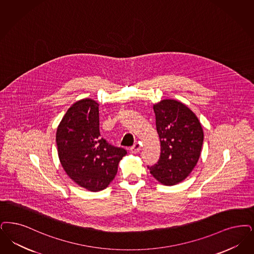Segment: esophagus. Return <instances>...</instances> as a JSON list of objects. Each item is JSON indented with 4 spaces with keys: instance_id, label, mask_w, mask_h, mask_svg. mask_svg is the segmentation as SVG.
Segmentation results:
<instances>
[{
    "instance_id": "34e87169",
    "label": "esophagus",
    "mask_w": 254,
    "mask_h": 254,
    "mask_svg": "<svg viewBox=\"0 0 254 254\" xmlns=\"http://www.w3.org/2000/svg\"><path fill=\"white\" fill-rule=\"evenodd\" d=\"M140 150H141V145L138 142L134 143L131 147H130V152L133 153V154L140 152Z\"/></svg>"
}]
</instances>
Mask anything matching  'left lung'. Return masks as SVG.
I'll list each match as a JSON object with an SVG mask.
<instances>
[{
    "label": "left lung",
    "mask_w": 254,
    "mask_h": 254,
    "mask_svg": "<svg viewBox=\"0 0 254 254\" xmlns=\"http://www.w3.org/2000/svg\"><path fill=\"white\" fill-rule=\"evenodd\" d=\"M161 142L158 163L148 166L153 177L164 185H175L192 172L203 143L197 117L181 102L164 99L153 107Z\"/></svg>",
    "instance_id": "1"
}]
</instances>
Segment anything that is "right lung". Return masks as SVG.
Wrapping results in <instances>:
<instances>
[{"label":"right lung","mask_w":254,"mask_h":254,"mask_svg":"<svg viewBox=\"0 0 254 254\" xmlns=\"http://www.w3.org/2000/svg\"><path fill=\"white\" fill-rule=\"evenodd\" d=\"M98 104L89 98L74 103L57 130V145L61 165L79 186L98 192L114 179L118 163L127 154L102 138Z\"/></svg>","instance_id":"obj_1"}]
</instances>
